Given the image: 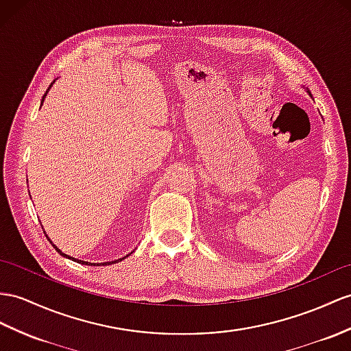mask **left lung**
I'll return each instance as SVG.
<instances>
[{
	"instance_id": "obj_1",
	"label": "left lung",
	"mask_w": 351,
	"mask_h": 351,
	"mask_svg": "<svg viewBox=\"0 0 351 351\" xmlns=\"http://www.w3.org/2000/svg\"><path fill=\"white\" fill-rule=\"evenodd\" d=\"M306 92H308V95H311V92H310V90H308V89H306Z\"/></svg>"
}]
</instances>
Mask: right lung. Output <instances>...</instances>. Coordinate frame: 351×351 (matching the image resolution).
I'll list each match as a JSON object with an SVG mask.
<instances>
[{
	"instance_id": "1",
	"label": "right lung",
	"mask_w": 351,
	"mask_h": 351,
	"mask_svg": "<svg viewBox=\"0 0 351 351\" xmlns=\"http://www.w3.org/2000/svg\"><path fill=\"white\" fill-rule=\"evenodd\" d=\"M55 83V82H53ZM52 83V84H53ZM52 84H50V88H52ZM50 88L46 90V93H45V97H43V99H41V106H43V102H45V98L47 97V93H49V90H50ZM45 234H46V230H45ZM46 237H47V240L50 241V244H52L53 247H55V250L59 253V254H61L62 256V258H68V259H71V261H74V262H77V263H82V265H89V267H92V265H93V267H95V265H97V267H99V265H111V263H117V262H121V261H123L125 258H128V256H130V254H126L125 256V258H121V259H116V261H111V262H102V263H92V262H86V261H80V259H75V258H71V256L70 254H66V253H64L61 249H59V247L58 245H55L53 243H52V240H50V238H49V235L46 234Z\"/></svg>"
}]
</instances>
